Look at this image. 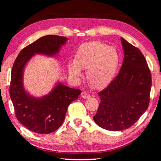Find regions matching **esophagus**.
<instances>
[{
	"mask_svg": "<svg viewBox=\"0 0 161 161\" xmlns=\"http://www.w3.org/2000/svg\"><path fill=\"white\" fill-rule=\"evenodd\" d=\"M81 96L83 98H85V99H87V98H88V97H90L91 96H90V95L88 94L86 91H83V92H81Z\"/></svg>",
	"mask_w": 161,
	"mask_h": 161,
	"instance_id": "obj_1",
	"label": "esophagus"
}]
</instances>
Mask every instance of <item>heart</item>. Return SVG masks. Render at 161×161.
Wrapping results in <instances>:
<instances>
[{
	"label": "heart",
	"instance_id": "1",
	"mask_svg": "<svg viewBox=\"0 0 161 161\" xmlns=\"http://www.w3.org/2000/svg\"><path fill=\"white\" fill-rule=\"evenodd\" d=\"M119 64V54L114 47L100 42L83 43L77 49L73 64L68 65L70 75L78 77L81 69H86V79L91 86L105 87L114 79Z\"/></svg>",
	"mask_w": 161,
	"mask_h": 161
}]
</instances>
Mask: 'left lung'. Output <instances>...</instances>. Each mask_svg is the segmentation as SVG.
<instances>
[{
  "label": "left lung",
  "mask_w": 161,
  "mask_h": 161,
  "mask_svg": "<svg viewBox=\"0 0 161 161\" xmlns=\"http://www.w3.org/2000/svg\"><path fill=\"white\" fill-rule=\"evenodd\" d=\"M124 60L118 75L98 95L101 102L93 117L109 131H122L138 120L147 109L152 75L141 51L121 37Z\"/></svg>",
  "instance_id": "1"
}]
</instances>
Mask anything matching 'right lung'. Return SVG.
<instances>
[{
  "label": "right lung",
  "instance_id": "1",
  "mask_svg": "<svg viewBox=\"0 0 161 161\" xmlns=\"http://www.w3.org/2000/svg\"><path fill=\"white\" fill-rule=\"evenodd\" d=\"M67 40L66 37L57 35L41 37L24 47L13 65L9 95L16 117L25 127L37 133L48 134L56 131L64 121L68 107L77 100L81 91L59 83L48 95L34 97L23 88L24 67L35 54L55 55Z\"/></svg>",
  "mask_w": 161,
  "mask_h": 161
}]
</instances>
